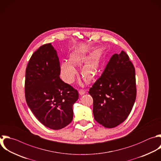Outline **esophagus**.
Returning <instances> with one entry per match:
<instances>
[{"mask_svg":"<svg viewBox=\"0 0 161 161\" xmlns=\"http://www.w3.org/2000/svg\"><path fill=\"white\" fill-rule=\"evenodd\" d=\"M79 93L80 95H83V94H84L86 93V91L83 90V89H80L79 91Z\"/></svg>","mask_w":161,"mask_h":161,"instance_id":"esophagus-1","label":"esophagus"}]
</instances>
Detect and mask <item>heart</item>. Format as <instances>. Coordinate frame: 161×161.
Instances as JSON below:
<instances>
[{
  "mask_svg": "<svg viewBox=\"0 0 161 161\" xmlns=\"http://www.w3.org/2000/svg\"><path fill=\"white\" fill-rule=\"evenodd\" d=\"M84 52H75L70 54L68 61H62L60 64V75L67 84L74 82L77 70L74 66L80 65L83 62L82 75L86 80H92L99 71L102 65L103 53L101 50H96L87 58Z\"/></svg>",
  "mask_w": 161,
  "mask_h": 161,
  "instance_id": "1",
  "label": "heart"
}]
</instances>
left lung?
I'll list each match as a JSON object with an SVG mask.
<instances>
[{
    "instance_id": "1",
    "label": "left lung",
    "mask_w": 161,
    "mask_h": 161,
    "mask_svg": "<svg viewBox=\"0 0 161 161\" xmlns=\"http://www.w3.org/2000/svg\"><path fill=\"white\" fill-rule=\"evenodd\" d=\"M95 120L106 128H114L130 114L136 99L135 67L121 51L114 54L102 75L90 88Z\"/></svg>"
}]
</instances>
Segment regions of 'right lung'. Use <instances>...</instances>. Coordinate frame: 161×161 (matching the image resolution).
<instances>
[{
    "label": "right lung",
    "instance_id": "1",
    "mask_svg": "<svg viewBox=\"0 0 161 161\" xmlns=\"http://www.w3.org/2000/svg\"><path fill=\"white\" fill-rule=\"evenodd\" d=\"M60 67L56 50L45 44L32 55L25 75L28 106L40 123L53 130L72 121V106L79 98L77 90L60 78Z\"/></svg>",
    "mask_w": 161,
    "mask_h": 161
}]
</instances>
